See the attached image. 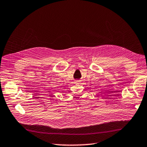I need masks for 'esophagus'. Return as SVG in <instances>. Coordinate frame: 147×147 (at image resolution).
<instances>
[{
	"label": "esophagus",
	"mask_w": 147,
	"mask_h": 147,
	"mask_svg": "<svg viewBox=\"0 0 147 147\" xmlns=\"http://www.w3.org/2000/svg\"><path fill=\"white\" fill-rule=\"evenodd\" d=\"M74 82H75V84H78V83L80 82V80H74Z\"/></svg>",
	"instance_id": "1"
}]
</instances>
